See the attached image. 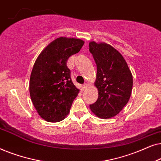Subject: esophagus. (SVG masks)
<instances>
[{"instance_id": "obj_1", "label": "esophagus", "mask_w": 161, "mask_h": 161, "mask_svg": "<svg viewBox=\"0 0 161 161\" xmlns=\"http://www.w3.org/2000/svg\"><path fill=\"white\" fill-rule=\"evenodd\" d=\"M87 87H88V83H85L83 85V89H86Z\"/></svg>"}]
</instances>
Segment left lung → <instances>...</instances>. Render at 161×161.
Instances as JSON below:
<instances>
[{
  "instance_id": "8db88e82",
  "label": "left lung",
  "mask_w": 161,
  "mask_h": 161,
  "mask_svg": "<svg viewBox=\"0 0 161 161\" xmlns=\"http://www.w3.org/2000/svg\"><path fill=\"white\" fill-rule=\"evenodd\" d=\"M89 51L97 64L94 85L98 89L97 100L89 107L98 117H114L129 101L133 75L123 56L110 45L91 42Z\"/></svg>"
}]
</instances>
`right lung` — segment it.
I'll list each match as a JSON object with an SVG mask.
<instances>
[{
	"mask_svg": "<svg viewBox=\"0 0 161 161\" xmlns=\"http://www.w3.org/2000/svg\"><path fill=\"white\" fill-rule=\"evenodd\" d=\"M83 44L81 39L59 37L35 61L30 77V96L39 115L47 122L64 119L78 96L79 89L72 83L67 61Z\"/></svg>",
	"mask_w": 161,
	"mask_h": 161,
	"instance_id": "add662e5",
	"label": "right lung"
}]
</instances>
